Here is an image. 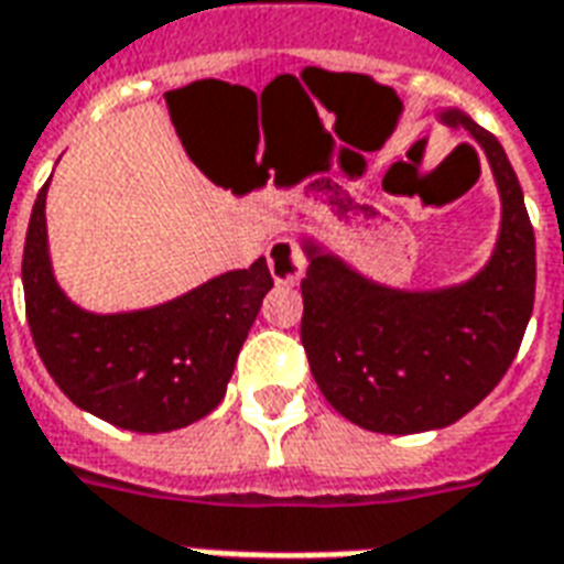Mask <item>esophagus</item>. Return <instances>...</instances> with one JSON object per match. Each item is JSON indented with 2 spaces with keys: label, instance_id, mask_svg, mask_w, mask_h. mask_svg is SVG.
Here are the masks:
<instances>
[{
  "label": "esophagus",
  "instance_id": "34e87169",
  "mask_svg": "<svg viewBox=\"0 0 564 564\" xmlns=\"http://www.w3.org/2000/svg\"><path fill=\"white\" fill-rule=\"evenodd\" d=\"M267 267H270V276L276 279L279 285H297L306 273V256L294 240L279 237L267 249Z\"/></svg>",
  "mask_w": 564,
  "mask_h": 564
}]
</instances>
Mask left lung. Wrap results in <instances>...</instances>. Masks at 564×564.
I'll return each instance as SVG.
<instances>
[{"label":"left lung","mask_w":564,"mask_h":564,"mask_svg":"<svg viewBox=\"0 0 564 564\" xmlns=\"http://www.w3.org/2000/svg\"><path fill=\"white\" fill-rule=\"evenodd\" d=\"M440 118L469 130L497 177L502 226L481 273L440 291H398L303 240L300 338L312 378L341 416L378 434L467 416L518 357L535 303V235L506 151L460 109Z\"/></svg>","instance_id":"8db88e82"}]
</instances>
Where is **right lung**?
<instances>
[{
    "label": "right lung",
    "instance_id": "add662e5",
    "mask_svg": "<svg viewBox=\"0 0 564 564\" xmlns=\"http://www.w3.org/2000/svg\"><path fill=\"white\" fill-rule=\"evenodd\" d=\"M46 181L23 249L25 317L37 357L76 408L109 425L163 434L193 425L226 395L237 354L273 288L264 258L163 306L95 315L65 297L46 252Z\"/></svg>",
    "mask_w": 564,
    "mask_h": 564
}]
</instances>
